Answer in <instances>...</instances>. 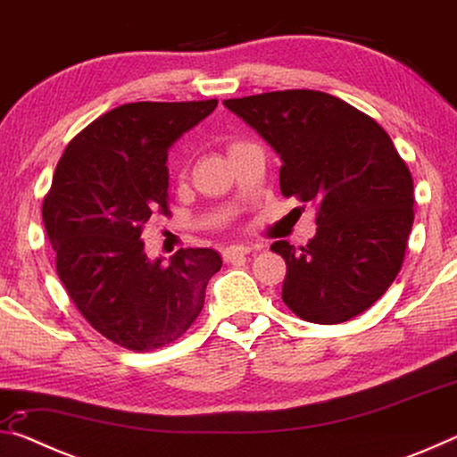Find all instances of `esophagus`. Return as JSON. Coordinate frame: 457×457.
Returning a JSON list of instances; mask_svg holds the SVG:
<instances>
[{
	"instance_id": "esophagus-1",
	"label": "esophagus",
	"mask_w": 457,
	"mask_h": 457,
	"mask_svg": "<svg viewBox=\"0 0 457 457\" xmlns=\"http://www.w3.org/2000/svg\"><path fill=\"white\" fill-rule=\"evenodd\" d=\"M252 250H253V247H250V245H229V247H226V250H223V260L234 262L237 258L247 256V253H250Z\"/></svg>"
}]
</instances>
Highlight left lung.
<instances>
[{"mask_svg": "<svg viewBox=\"0 0 457 457\" xmlns=\"http://www.w3.org/2000/svg\"><path fill=\"white\" fill-rule=\"evenodd\" d=\"M280 154L284 197L312 201L316 236L286 239L282 300L303 320L338 324L365 312L395 280L413 226V177L385 129L319 90L223 100Z\"/></svg>", "mask_w": 457, "mask_h": 457, "instance_id": "1", "label": "left lung"}]
</instances>
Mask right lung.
<instances>
[{"mask_svg":"<svg viewBox=\"0 0 457 457\" xmlns=\"http://www.w3.org/2000/svg\"><path fill=\"white\" fill-rule=\"evenodd\" d=\"M218 100L129 103L82 129L58 161L42 218L56 272L92 328L129 351L179 338L201 312L221 268L212 247H181L151 262L141 239L169 215L167 153L212 114Z\"/></svg>","mask_w":457,"mask_h":457,"instance_id":"right-lung-1","label":"right lung"}]
</instances>
